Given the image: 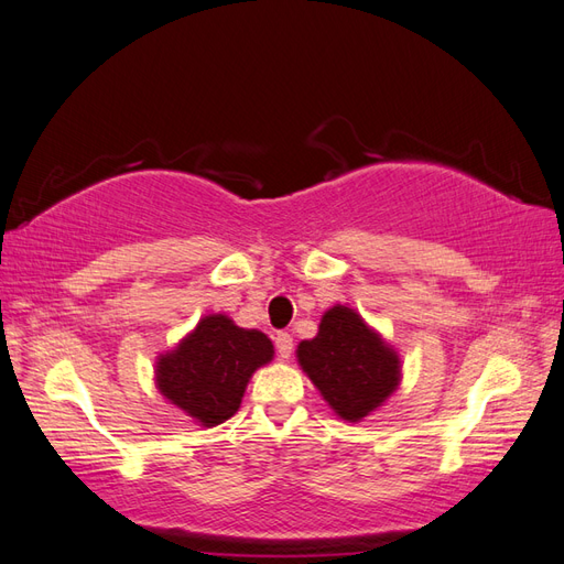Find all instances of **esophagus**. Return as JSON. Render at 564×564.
Returning <instances> with one entry per match:
<instances>
[{
	"label": "esophagus",
	"instance_id": "obj_1",
	"mask_svg": "<svg viewBox=\"0 0 564 564\" xmlns=\"http://www.w3.org/2000/svg\"><path fill=\"white\" fill-rule=\"evenodd\" d=\"M275 348H278V355L282 357V360H289V357H292V352H294V338H292V334L280 332L275 336Z\"/></svg>",
	"mask_w": 564,
	"mask_h": 564
}]
</instances>
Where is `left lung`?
I'll list each match as a JSON object with an SVG mask.
<instances>
[{"mask_svg": "<svg viewBox=\"0 0 564 564\" xmlns=\"http://www.w3.org/2000/svg\"><path fill=\"white\" fill-rule=\"evenodd\" d=\"M296 360L334 414L348 423L367 419L398 390V350L348 305L322 315L315 338L301 340Z\"/></svg>", "mask_w": 564, "mask_h": 564, "instance_id": "8db88e82", "label": "left lung"}]
</instances>
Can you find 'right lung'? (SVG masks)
<instances>
[{
    "label": "right lung",
    "mask_w": 564,
    "mask_h": 564,
    "mask_svg": "<svg viewBox=\"0 0 564 564\" xmlns=\"http://www.w3.org/2000/svg\"><path fill=\"white\" fill-rule=\"evenodd\" d=\"M275 357L272 340L259 329H245L224 315H204L176 348L155 360V386L202 429L235 416L256 369Z\"/></svg>",
    "instance_id": "right-lung-1"
}]
</instances>
